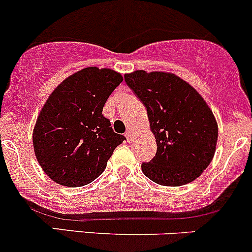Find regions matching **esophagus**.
Returning a JSON list of instances; mask_svg holds the SVG:
<instances>
[{"label": "esophagus", "instance_id": "1", "mask_svg": "<svg viewBox=\"0 0 252 252\" xmlns=\"http://www.w3.org/2000/svg\"><path fill=\"white\" fill-rule=\"evenodd\" d=\"M126 139H128V140H130L131 136H133V131H131L130 129H128V130L126 131Z\"/></svg>", "mask_w": 252, "mask_h": 252}]
</instances>
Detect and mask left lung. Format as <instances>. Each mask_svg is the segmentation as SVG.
I'll return each instance as SVG.
<instances>
[{
  "instance_id": "left-lung-1",
  "label": "left lung",
  "mask_w": 252,
  "mask_h": 252,
  "mask_svg": "<svg viewBox=\"0 0 252 252\" xmlns=\"http://www.w3.org/2000/svg\"><path fill=\"white\" fill-rule=\"evenodd\" d=\"M124 80L146 107L156 139V155L141 164L144 174L166 187L200 177L212 161L218 138L217 122L204 98L171 73L136 70Z\"/></svg>"
}]
</instances>
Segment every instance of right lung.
I'll list each match as a JSON object with an SVG mask.
<instances>
[{
	"instance_id": "right-lung-1",
	"label": "right lung",
	"mask_w": 252,
	"mask_h": 252,
	"mask_svg": "<svg viewBox=\"0 0 252 252\" xmlns=\"http://www.w3.org/2000/svg\"><path fill=\"white\" fill-rule=\"evenodd\" d=\"M122 81L114 70L89 67L62 81L50 95L37 117L32 144L40 166L56 183L72 188L91 183L126 140L102 114Z\"/></svg>"
}]
</instances>
